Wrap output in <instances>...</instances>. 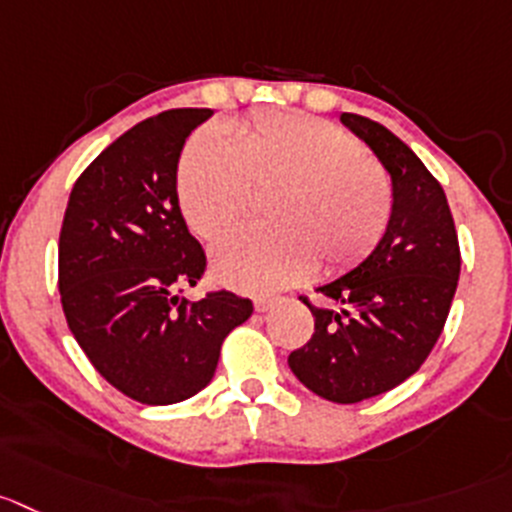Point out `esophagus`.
Instances as JSON below:
<instances>
[{
	"label": "esophagus",
	"instance_id": "esophagus-1",
	"mask_svg": "<svg viewBox=\"0 0 512 512\" xmlns=\"http://www.w3.org/2000/svg\"><path fill=\"white\" fill-rule=\"evenodd\" d=\"M276 304H279V299H276V296H259V299L253 301L256 311H261V314H264V311H269V309H274Z\"/></svg>",
	"mask_w": 512,
	"mask_h": 512
}]
</instances>
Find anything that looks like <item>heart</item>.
Masks as SVG:
<instances>
[{
	"mask_svg": "<svg viewBox=\"0 0 512 512\" xmlns=\"http://www.w3.org/2000/svg\"><path fill=\"white\" fill-rule=\"evenodd\" d=\"M256 193H274L266 216L274 228L226 238L213 251L218 279L241 291H276L316 271H344L362 261L392 218V180L362 145L326 120L261 113L231 140L201 130L178 165V203L206 241L246 221Z\"/></svg>",
	"mask_w": 512,
	"mask_h": 512,
	"instance_id": "b5f03b06",
	"label": "heart"
}]
</instances>
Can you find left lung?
Here are the masks:
<instances>
[{"label":"left lung","instance_id":"8db88e82","mask_svg":"<svg viewBox=\"0 0 512 512\" xmlns=\"http://www.w3.org/2000/svg\"><path fill=\"white\" fill-rule=\"evenodd\" d=\"M342 123L392 175V218L357 269L316 289L337 306L301 296L314 334L289 354V367L319 397L354 405L402 384L430 357L460 279V243L445 191L425 163L374 120L342 113Z\"/></svg>","mask_w":512,"mask_h":512}]
</instances>
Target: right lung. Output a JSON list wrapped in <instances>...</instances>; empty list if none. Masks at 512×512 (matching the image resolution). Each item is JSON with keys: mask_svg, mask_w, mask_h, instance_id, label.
Listing matches in <instances>:
<instances>
[{"mask_svg": "<svg viewBox=\"0 0 512 512\" xmlns=\"http://www.w3.org/2000/svg\"><path fill=\"white\" fill-rule=\"evenodd\" d=\"M208 107L143 120L77 178L60 231V299L92 367L125 397L175 405L213 379L221 344L253 314L251 299L178 296L206 274L188 233L175 175L180 150Z\"/></svg>", "mask_w": 512, "mask_h": 512, "instance_id": "add662e5", "label": "right lung"}]
</instances>
